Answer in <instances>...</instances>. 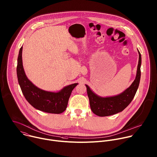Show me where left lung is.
Wrapping results in <instances>:
<instances>
[{"label":"left lung","instance_id":"left-lung-1","mask_svg":"<svg viewBox=\"0 0 157 157\" xmlns=\"http://www.w3.org/2000/svg\"><path fill=\"white\" fill-rule=\"evenodd\" d=\"M139 52V62L136 78L132 84L120 94L113 97H101L94 93L87 85V93L92 112L99 117H107L122 112L134 98L140 79L141 55Z\"/></svg>","mask_w":157,"mask_h":157}]
</instances>
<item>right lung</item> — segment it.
Returning a JSON list of instances; mask_svg holds the SVG:
<instances>
[{
    "mask_svg": "<svg viewBox=\"0 0 157 157\" xmlns=\"http://www.w3.org/2000/svg\"><path fill=\"white\" fill-rule=\"evenodd\" d=\"M22 49L23 47L19 51L17 73L18 83L25 98L34 108L40 111L56 114L63 112L67 107L72 90L78 84L67 86L57 92H48L38 88L25 75L22 62Z\"/></svg>",
    "mask_w": 157,
    "mask_h": 157,
    "instance_id": "1",
    "label": "right lung"
}]
</instances>
